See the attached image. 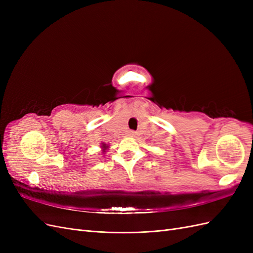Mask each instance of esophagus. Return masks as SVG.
<instances>
[{
	"label": "esophagus",
	"mask_w": 253,
	"mask_h": 253,
	"mask_svg": "<svg viewBox=\"0 0 253 253\" xmlns=\"http://www.w3.org/2000/svg\"><path fill=\"white\" fill-rule=\"evenodd\" d=\"M129 135H131V136H134L135 134H134V132H131V133H129Z\"/></svg>",
	"instance_id": "34e87169"
}]
</instances>
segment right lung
Returning a JSON list of instances; mask_svg holds the SVG:
<instances>
[{
  "label": "right lung",
  "instance_id": "obj_1",
  "mask_svg": "<svg viewBox=\"0 0 253 253\" xmlns=\"http://www.w3.org/2000/svg\"><path fill=\"white\" fill-rule=\"evenodd\" d=\"M101 148H102V151H103V152H105V150L108 149V145H105L104 143H102V144H101Z\"/></svg>",
  "mask_w": 253,
  "mask_h": 253
}]
</instances>
